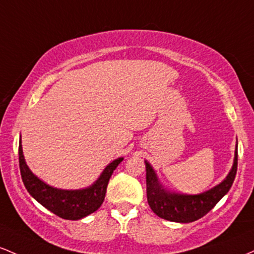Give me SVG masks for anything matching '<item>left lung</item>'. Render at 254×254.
<instances>
[{
	"label": "left lung",
	"mask_w": 254,
	"mask_h": 254,
	"mask_svg": "<svg viewBox=\"0 0 254 254\" xmlns=\"http://www.w3.org/2000/svg\"><path fill=\"white\" fill-rule=\"evenodd\" d=\"M145 165L147 203L151 210L158 217L167 221L190 223L206 215L229 192L238 170V149L235 150L234 163L227 178L213 189L199 194H180L167 190L159 182L157 174L149 162L145 161Z\"/></svg>",
	"instance_id": "1"
}]
</instances>
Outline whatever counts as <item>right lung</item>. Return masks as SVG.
Returning <instances> with one entry per match:
<instances>
[{
	"mask_svg": "<svg viewBox=\"0 0 254 254\" xmlns=\"http://www.w3.org/2000/svg\"><path fill=\"white\" fill-rule=\"evenodd\" d=\"M124 161L120 157L105 167L96 182L84 190H60L49 186L30 170L22 153L21 138L19 141V165L22 182L27 192L45 209L64 219H81L97 211L105 198L109 179L116 167Z\"/></svg>",
	"mask_w": 254,
	"mask_h": 254,
	"instance_id": "obj_1",
	"label": "right lung"
}]
</instances>
